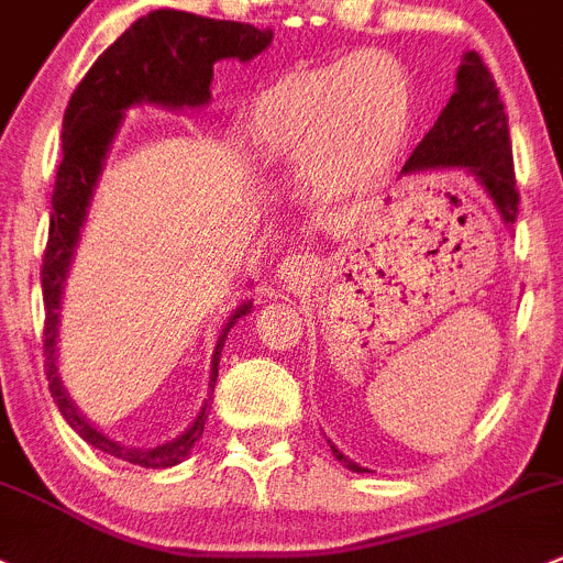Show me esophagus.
<instances>
[{
    "label": "esophagus",
    "instance_id": "1",
    "mask_svg": "<svg viewBox=\"0 0 563 563\" xmlns=\"http://www.w3.org/2000/svg\"><path fill=\"white\" fill-rule=\"evenodd\" d=\"M309 271H312V260H309L307 254H290L282 260V273H285V278H303L309 276Z\"/></svg>",
    "mask_w": 563,
    "mask_h": 563
}]
</instances>
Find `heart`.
<instances>
[{"instance_id":"1","label":"heart","mask_w":563,"mask_h":563,"mask_svg":"<svg viewBox=\"0 0 563 563\" xmlns=\"http://www.w3.org/2000/svg\"><path fill=\"white\" fill-rule=\"evenodd\" d=\"M415 82L398 57L356 52L273 88L254 110L265 152L336 176L387 163L415 118Z\"/></svg>"}]
</instances>
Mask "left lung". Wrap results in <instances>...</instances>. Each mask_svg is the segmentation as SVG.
<instances>
[{
  "label": "left lung",
  "mask_w": 563,
  "mask_h": 563,
  "mask_svg": "<svg viewBox=\"0 0 563 563\" xmlns=\"http://www.w3.org/2000/svg\"><path fill=\"white\" fill-rule=\"evenodd\" d=\"M431 168H464L489 192L492 205L500 212L503 223L511 227L519 212V190L514 179L511 137H508V115L503 110L500 90L495 77L484 66L478 52L464 55L456 74V90L428 135L417 143L404 174ZM336 462L353 473H367L331 445Z\"/></svg>",
  "instance_id": "8db88e82"
}]
</instances>
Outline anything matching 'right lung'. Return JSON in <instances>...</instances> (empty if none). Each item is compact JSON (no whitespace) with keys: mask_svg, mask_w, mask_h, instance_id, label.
Returning <instances> with one entry per match:
<instances>
[{"mask_svg":"<svg viewBox=\"0 0 563 563\" xmlns=\"http://www.w3.org/2000/svg\"><path fill=\"white\" fill-rule=\"evenodd\" d=\"M273 41L271 30H260L243 21H218L205 15L185 13V10H154L137 19L115 44L107 46L104 55L90 66L82 82L71 93L63 115V159L57 165L55 192H52V221L49 240L41 267V285H44V353H46V382L55 398L57 409L66 417L68 426L99 451L115 459H124L141 467H174L190 453L207 422V404L198 411L196 422L168 445L124 448L96 431L77 411L63 389L55 365L57 323H60V292L71 265L74 245L79 240V227L85 223L93 185L101 174V163L107 157L118 124L124 110L141 101H154L165 107H198L210 99L212 66L223 57L251 60ZM251 303H243L229 318L216 356H212V382L218 376V358H221L223 340L229 329L245 314ZM216 387V384H210Z\"/></svg>","mask_w":563,"mask_h":563,"instance_id":"obj_1","label":"right lung"}]
</instances>
